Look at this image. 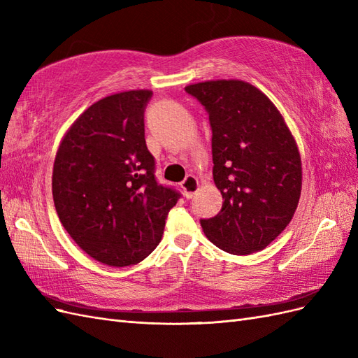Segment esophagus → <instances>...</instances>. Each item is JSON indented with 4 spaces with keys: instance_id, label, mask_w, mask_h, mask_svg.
Instances as JSON below:
<instances>
[{
    "instance_id": "esophagus-1",
    "label": "esophagus",
    "mask_w": 358,
    "mask_h": 358,
    "mask_svg": "<svg viewBox=\"0 0 358 358\" xmlns=\"http://www.w3.org/2000/svg\"><path fill=\"white\" fill-rule=\"evenodd\" d=\"M199 187L200 185H199L197 178L192 175H188L180 183V188L183 189V194H185L187 199H192L194 196H196V192L199 191Z\"/></svg>"
}]
</instances>
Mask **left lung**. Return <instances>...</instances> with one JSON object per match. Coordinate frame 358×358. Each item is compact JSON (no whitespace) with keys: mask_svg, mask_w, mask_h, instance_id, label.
I'll return each mask as SVG.
<instances>
[{"mask_svg":"<svg viewBox=\"0 0 358 358\" xmlns=\"http://www.w3.org/2000/svg\"><path fill=\"white\" fill-rule=\"evenodd\" d=\"M209 115L213 180L222 208L200 220L206 237L225 252H258L285 230L301 191L294 137L275 104L242 80L185 88Z\"/></svg>","mask_w":358,"mask_h":358,"instance_id":"8db88e82","label":"left lung"}]
</instances>
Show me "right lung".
Segmentation results:
<instances>
[{"label": "right lung", "mask_w": 358, "mask_h": 358, "mask_svg": "<svg viewBox=\"0 0 358 358\" xmlns=\"http://www.w3.org/2000/svg\"><path fill=\"white\" fill-rule=\"evenodd\" d=\"M152 91L119 92L94 103L57 152L53 201L61 224L83 251L107 266L145 259L164 233L180 199L155 176L145 140V109Z\"/></svg>", "instance_id": "right-lung-1"}]
</instances>
